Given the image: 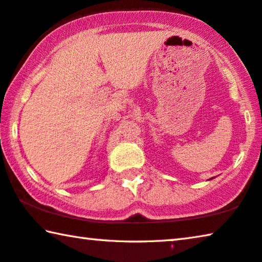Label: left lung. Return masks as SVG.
<instances>
[{
	"label": "left lung",
	"instance_id": "8db88e82",
	"mask_svg": "<svg viewBox=\"0 0 262 262\" xmlns=\"http://www.w3.org/2000/svg\"><path fill=\"white\" fill-rule=\"evenodd\" d=\"M210 180H213V177H212V178H210Z\"/></svg>",
	"mask_w": 262,
	"mask_h": 262
}]
</instances>
